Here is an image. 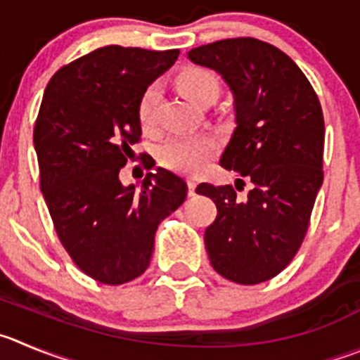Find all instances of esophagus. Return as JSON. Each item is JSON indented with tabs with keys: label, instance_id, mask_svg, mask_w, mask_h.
<instances>
[{
	"label": "esophagus",
	"instance_id": "1",
	"mask_svg": "<svg viewBox=\"0 0 360 360\" xmlns=\"http://www.w3.org/2000/svg\"><path fill=\"white\" fill-rule=\"evenodd\" d=\"M195 188H197V181L195 179H188V195H190V197L195 195Z\"/></svg>",
	"mask_w": 360,
	"mask_h": 360
}]
</instances>
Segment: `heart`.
Returning <instances> with one entry per match:
<instances>
[{
	"label": "heart",
	"instance_id": "obj_1",
	"mask_svg": "<svg viewBox=\"0 0 360 360\" xmlns=\"http://www.w3.org/2000/svg\"><path fill=\"white\" fill-rule=\"evenodd\" d=\"M181 92L193 103L202 104L207 99H217L218 78L204 67H188L176 78ZM158 101V86L149 85L139 101V119L146 129L153 127L154 110ZM218 150V143L210 134H179L170 136L158 150L161 165L183 174H197L210 163Z\"/></svg>",
	"mask_w": 360,
	"mask_h": 360
}]
</instances>
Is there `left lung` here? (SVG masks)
<instances>
[{
	"label": "left lung",
	"instance_id": "obj_1",
	"mask_svg": "<svg viewBox=\"0 0 360 360\" xmlns=\"http://www.w3.org/2000/svg\"><path fill=\"white\" fill-rule=\"evenodd\" d=\"M188 58L217 70L234 96L236 129L220 165L240 179L197 186L218 210L204 233L211 266L245 286L270 281L300 248L323 183L320 99L286 53L252 37L199 46ZM243 179L252 188L240 201Z\"/></svg>",
	"mask_w": 360,
	"mask_h": 360
}]
</instances>
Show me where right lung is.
Segmentation results:
<instances>
[{
	"instance_id": "right-lung-1",
	"label": "right lung",
	"mask_w": 360,
	"mask_h": 360,
	"mask_svg": "<svg viewBox=\"0 0 360 360\" xmlns=\"http://www.w3.org/2000/svg\"><path fill=\"white\" fill-rule=\"evenodd\" d=\"M177 56L104 46L56 70L44 92L33 129L40 190L70 259L101 284L140 277L160 221L186 199L184 179L161 167L140 190L119 179L142 136L140 97Z\"/></svg>"
}]
</instances>
